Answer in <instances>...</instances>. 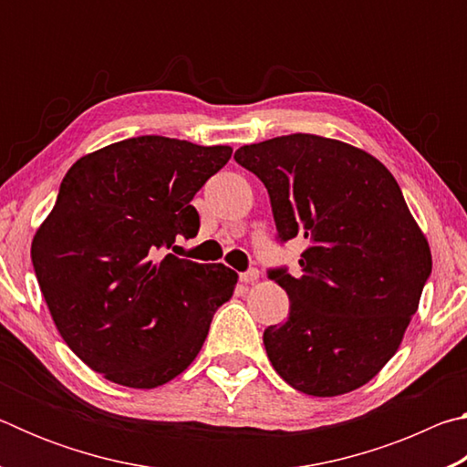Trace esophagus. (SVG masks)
I'll return each mask as SVG.
<instances>
[{
    "instance_id": "esophagus-1",
    "label": "esophagus",
    "mask_w": 467,
    "mask_h": 467,
    "mask_svg": "<svg viewBox=\"0 0 467 467\" xmlns=\"http://www.w3.org/2000/svg\"><path fill=\"white\" fill-rule=\"evenodd\" d=\"M259 278V272L257 270H247V272H243L241 275H239V280L243 282V284H251V282H255Z\"/></svg>"
}]
</instances>
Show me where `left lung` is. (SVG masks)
<instances>
[{
  "instance_id": "1",
  "label": "left lung",
  "mask_w": 467,
  "mask_h": 467,
  "mask_svg": "<svg viewBox=\"0 0 467 467\" xmlns=\"http://www.w3.org/2000/svg\"><path fill=\"white\" fill-rule=\"evenodd\" d=\"M234 161L265 185L280 241H306L298 275L270 272L290 313L264 331L267 358L306 395L358 389L398 352L432 270L398 181L365 150L313 133L241 146Z\"/></svg>"
}]
</instances>
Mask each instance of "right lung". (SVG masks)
Returning a JSON list of instances; mask_svg holds the SVG:
<instances>
[{
	"instance_id": "obj_1",
	"label": "right lung",
	"mask_w": 467,
	"mask_h": 467,
	"mask_svg": "<svg viewBox=\"0 0 467 467\" xmlns=\"http://www.w3.org/2000/svg\"><path fill=\"white\" fill-rule=\"evenodd\" d=\"M231 146L140 136L76 161L33 239V265L59 334L76 357L133 389L192 365L239 275L172 253L192 239V205L231 161Z\"/></svg>"
}]
</instances>
